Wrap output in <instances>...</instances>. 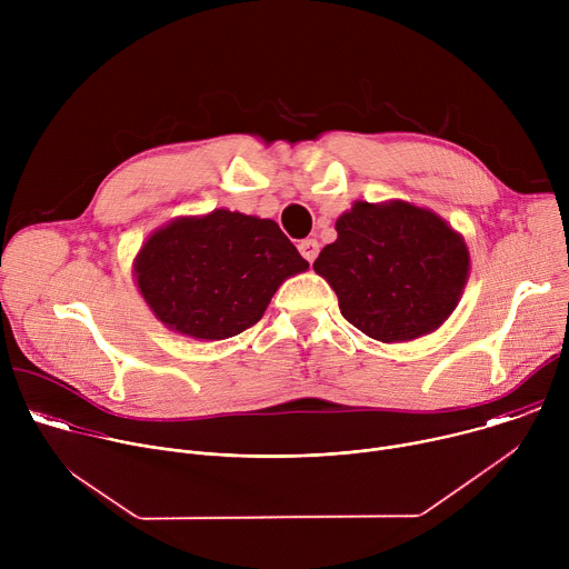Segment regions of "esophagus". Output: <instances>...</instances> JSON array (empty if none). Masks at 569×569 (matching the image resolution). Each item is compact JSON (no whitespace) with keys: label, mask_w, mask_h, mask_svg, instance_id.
<instances>
[{"label":"esophagus","mask_w":569,"mask_h":569,"mask_svg":"<svg viewBox=\"0 0 569 569\" xmlns=\"http://www.w3.org/2000/svg\"><path fill=\"white\" fill-rule=\"evenodd\" d=\"M299 252H301V257L308 263H312L317 259V254H319V242L315 238H306V240L299 242Z\"/></svg>","instance_id":"1"}]
</instances>
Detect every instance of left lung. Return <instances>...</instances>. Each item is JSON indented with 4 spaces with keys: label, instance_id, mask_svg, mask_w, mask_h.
Returning <instances> with one entry per match:
<instances>
[{
    "label": "left lung",
    "instance_id": "left-lung-1",
    "mask_svg": "<svg viewBox=\"0 0 569 569\" xmlns=\"http://www.w3.org/2000/svg\"><path fill=\"white\" fill-rule=\"evenodd\" d=\"M338 238L312 270L336 290L340 310L378 342L437 331L457 308L470 254L441 216L405 200H356L336 222Z\"/></svg>",
    "mask_w": 569,
    "mask_h": 569
}]
</instances>
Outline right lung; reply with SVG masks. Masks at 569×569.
Listing matches in <instances>:
<instances>
[{
	"label": "right lung",
	"instance_id": "obj_1",
	"mask_svg": "<svg viewBox=\"0 0 569 569\" xmlns=\"http://www.w3.org/2000/svg\"><path fill=\"white\" fill-rule=\"evenodd\" d=\"M308 270L270 218L213 209L154 229L134 257V283L167 329L227 340L257 323L279 286Z\"/></svg>",
	"mask_w": 569,
	"mask_h": 569
}]
</instances>
